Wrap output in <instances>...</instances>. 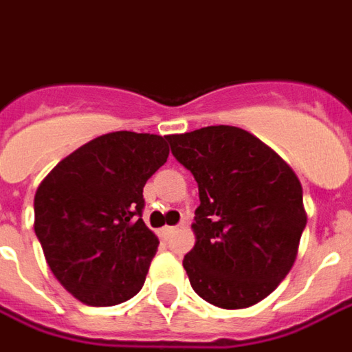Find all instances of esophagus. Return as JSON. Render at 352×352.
Here are the masks:
<instances>
[{
  "instance_id": "obj_1",
  "label": "esophagus",
  "mask_w": 352,
  "mask_h": 352,
  "mask_svg": "<svg viewBox=\"0 0 352 352\" xmlns=\"http://www.w3.org/2000/svg\"><path fill=\"white\" fill-rule=\"evenodd\" d=\"M174 234H176V228H174V226H164V228H162V236H164V237H170V236H174Z\"/></svg>"
}]
</instances>
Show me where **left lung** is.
Returning a JSON list of instances; mask_svg holds the SVG:
<instances>
[{
	"label": "left lung",
	"mask_w": 352,
	"mask_h": 352,
	"mask_svg": "<svg viewBox=\"0 0 352 352\" xmlns=\"http://www.w3.org/2000/svg\"><path fill=\"white\" fill-rule=\"evenodd\" d=\"M166 140L199 186L195 245L184 256L191 287L220 309L261 302L299 253L307 210L297 174L237 126H207Z\"/></svg>",
	"instance_id": "1"
}]
</instances>
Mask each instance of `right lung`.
<instances>
[{
    "label": "right lung",
    "instance_id": "right-lung-1",
    "mask_svg": "<svg viewBox=\"0 0 352 352\" xmlns=\"http://www.w3.org/2000/svg\"><path fill=\"white\" fill-rule=\"evenodd\" d=\"M166 135L109 132L72 151L34 195V232L57 282L113 307L144 287L159 237L142 220L144 186L168 159Z\"/></svg>",
    "mask_w": 352,
    "mask_h": 352
}]
</instances>
